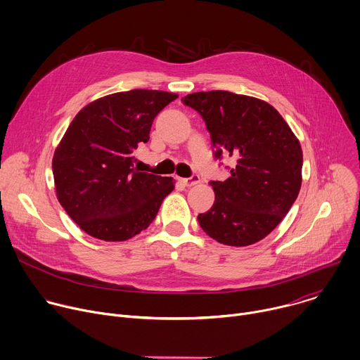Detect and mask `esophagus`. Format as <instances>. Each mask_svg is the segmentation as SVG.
<instances>
[{"mask_svg": "<svg viewBox=\"0 0 360 360\" xmlns=\"http://www.w3.org/2000/svg\"><path fill=\"white\" fill-rule=\"evenodd\" d=\"M179 181H181V184L185 185V186H193V185H196V184L200 182V178H199L198 175H192L191 178H181Z\"/></svg>", "mask_w": 360, "mask_h": 360, "instance_id": "esophagus-1", "label": "esophagus"}]
</instances>
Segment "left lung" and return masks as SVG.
<instances>
[{
	"label": "left lung",
	"instance_id": "8db88e82",
	"mask_svg": "<svg viewBox=\"0 0 360 360\" xmlns=\"http://www.w3.org/2000/svg\"><path fill=\"white\" fill-rule=\"evenodd\" d=\"M182 101L207 124L215 157L226 153L236 161L226 181H211L215 202L198 215L200 228L229 246L259 242L282 222L299 195V139L282 115L258 98L208 91Z\"/></svg>",
	"mask_w": 360,
	"mask_h": 360
}]
</instances>
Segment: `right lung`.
Wrapping results in <instances>:
<instances>
[{"mask_svg": "<svg viewBox=\"0 0 360 360\" xmlns=\"http://www.w3.org/2000/svg\"><path fill=\"white\" fill-rule=\"evenodd\" d=\"M174 92L131 89L98 98L72 120L53 158L56 192L88 235L122 242L146 229L175 188L171 176L134 168V150L149 139Z\"/></svg>", "mask_w": 360, "mask_h": 360, "instance_id": "add662e5", "label": "right lung"}]
</instances>
